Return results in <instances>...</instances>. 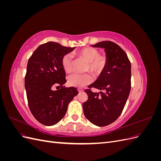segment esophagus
Masks as SVG:
<instances>
[{"label":"esophagus","instance_id":"esophagus-1","mask_svg":"<svg viewBox=\"0 0 161 161\" xmlns=\"http://www.w3.org/2000/svg\"><path fill=\"white\" fill-rule=\"evenodd\" d=\"M83 89H81V88H79V89H78V91H79V92H83Z\"/></svg>","mask_w":161,"mask_h":161}]
</instances>
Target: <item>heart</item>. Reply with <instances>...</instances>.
Returning a JSON list of instances; mask_svg holds the SVG:
<instances>
[{"mask_svg":"<svg viewBox=\"0 0 161 161\" xmlns=\"http://www.w3.org/2000/svg\"><path fill=\"white\" fill-rule=\"evenodd\" d=\"M99 51L96 48L86 47L77 52L80 57L88 62L86 70L95 75H98L104 70L107 64V58L103 55H99ZM72 56L67 53L62 57V66L64 70L69 74L72 70ZM92 78L89 74H74L68 78V83L71 86L83 87L90 84Z\"/></svg>","mask_w":161,"mask_h":161,"instance_id":"obj_1","label":"heart"}]
</instances>
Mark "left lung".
I'll return each mask as SVG.
<instances>
[{
  "mask_svg": "<svg viewBox=\"0 0 161 161\" xmlns=\"http://www.w3.org/2000/svg\"><path fill=\"white\" fill-rule=\"evenodd\" d=\"M104 48L107 64L99 76L89 88L104 90L105 93L86 89L88 100L82 104L84 114L97 126L113 123L122 112L131 89V63L125 52L116 43L104 41L91 45Z\"/></svg>",
  "mask_w": 161,
  "mask_h": 161,
  "instance_id": "8db88e82",
  "label": "left lung"
}]
</instances>
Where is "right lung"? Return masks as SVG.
I'll return each mask as SVG.
<instances>
[{
  "mask_svg": "<svg viewBox=\"0 0 161 161\" xmlns=\"http://www.w3.org/2000/svg\"><path fill=\"white\" fill-rule=\"evenodd\" d=\"M75 48L48 42L39 46L28 60L25 87L29 108L34 118L45 125L59 122L70 102L79 93L75 87L63 86L66 80L62 57ZM57 84L61 89L53 91V86Z\"/></svg>",
  "mask_w": 161,
  "mask_h": 161,
  "instance_id": "obj_1",
  "label": "right lung"
}]
</instances>
